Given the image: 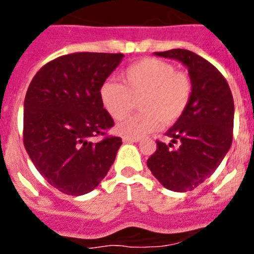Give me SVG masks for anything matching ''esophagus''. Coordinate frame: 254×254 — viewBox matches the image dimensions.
<instances>
[{
  "mask_svg": "<svg viewBox=\"0 0 254 254\" xmlns=\"http://www.w3.org/2000/svg\"><path fill=\"white\" fill-rule=\"evenodd\" d=\"M140 138H133V137H123V142L125 143H132V142H138Z\"/></svg>",
  "mask_w": 254,
  "mask_h": 254,
  "instance_id": "obj_1",
  "label": "esophagus"
}]
</instances>
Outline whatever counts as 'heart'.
Segmentation results:
<instances>
[{
  "label": "heart",
  "mask_w": 254,
  "mask_h": 254,
  "mask_svg": "<svg viewBox=\"0 0 254 254\" xmlns=\"http://www.w3.org/2000/svg\"><path fill=\"white\" fill-rule=\"evenodd\" d=\"M192 96V81L185 72L158 58H142L122 72V84L108 80L100 86L103 108L113 120H123L140 102L141 113L123 121L117 131L140 138L181 120Z\"/></svg>",
  "instance_id": "obj_1"
}]
</instances>
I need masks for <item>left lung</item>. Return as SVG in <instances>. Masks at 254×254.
Wrapping results in <instances>:
<instances>
[{
	"label": "left lung",
	"instance_id": "left-lung-1",
	"mask_svg": "<svg viewBox=\"0 0 254 254\" xmlns=\"http://www.w3.org/2000/svg\"><path fill=\"white\" fill-rule=\"evenodd\" d=\"M154 55L187 67L192 96L181 120L167 131L170 143L156 141L147 167L167 190L187 192L210 178L232 146L234 100L225 77L201 56L187 49Z\"/></svg>",
	"mask_w": 254,
	"mask_h": 254
}]
</instances>
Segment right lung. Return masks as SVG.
Wrapping results in <instances>:
<instances>
[{"label": "right lung", "instance_id": "obj_1", "mask_svg": "<svg viewBox=\"0 0 254 254\" xmlns=\"http://www.w3.org/2000/svg\"><path fill=\"white\" fill-rule=\"evenodd\" d=\"M122 53H72L37 72L24 102V145L49 185L71 196L98 187L122 145L120 137H93L113 127L100 86L120 66Z\"/></svg>", "mask_w": 254, "mask_h": 254}]
</instances>
